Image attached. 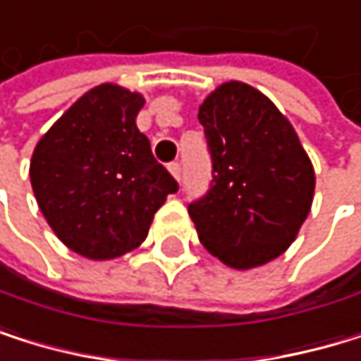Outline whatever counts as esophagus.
Returning a JSON list of instances; mask_svg holds the SVG:
<instances>
[{"label":"esophagus","mask_w":361,"mask_h":361,"mask_svg":"<svg viewBox=\"0 0 361 361\" xmlns=\"http://www.w3.org/2000/svg\"><path fill=\"white\" fill-rule=\"evenodd\" d=\"M168 170H170V174H172L176 180H180V172H183V170H180V164H178V161H172V164L168 166Z\"/></svg>","instance_id":"34e87169"}]
</instances>
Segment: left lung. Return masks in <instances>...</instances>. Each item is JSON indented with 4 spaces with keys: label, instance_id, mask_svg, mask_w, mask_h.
I'll return each instance as SVG.
<instances>
[{
    "label": "left lung",
    "instance_id": "left-lung-1",
    "mask_svg": "<svg viewBox=\"0 0 361 361\" xmlns=\"http://www.w3.org/2000/svg\"><path fill=\"white\" fill-rule=\"evenodd\" d=\"M213 180L189 204L200 243L224 264L252 269L295 241L312 207L314 170L293 124L256 87L228 81L197 111Z\"/></svg>",
    "mask_w": 361,
    "mask_h": 361
}]
</instances>
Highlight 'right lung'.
<instances>
[{
  "instance_id": "obj_1",
  "label": "right lung",
  "mask_w": 361,
  "mask_h": 361,
  "mask_svg": "<svg viewBox=\"0 0 361 361\" xmlns=\"http://www.w3.org/2000/svg\"><path fill=\"white\" fill-rule=\"evenodd\" d=\"M144 97L103 83L85 92L34 148L36 202L73 252L109 260L146 239L178 183L159 164L135 118Z\"/></svg>"
}]
</instances>
